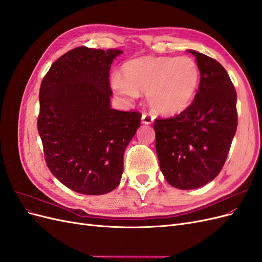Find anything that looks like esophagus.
<instances>
[{"instance_id": "esophagus-1", "label": "esophagus", "mask_w": 262, "mask_h": 262, "mask_svg": "<svg viewBox=\"0 0 262 262\" xmlns=\"http://www.w3.org/2000/svg\"><path fill=\"white\" fill-rule=\"evenodd\" d=\"M154 121V116L152 114H143L142 115V123L150 124Z\"/></svg>"}]
</instances>
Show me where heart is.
<instances>
[{
	"label": "heart",
	"mask_w": 262,
	"mask_h": 262,
	"mask_svg": "<svg viewBox=\"0 0 262 262\" xmlns=\"http://www.w3.org/2000/svg\"><path fill=\"white\" fill-rule=\"evenodd\" d=\"M200 85V70L188 57H143L125 62L112 87L120 95L146 93L148 105L164 116H177L192 104Z\"/></svg>",
	"instance_id": "1"
}]
</instances>
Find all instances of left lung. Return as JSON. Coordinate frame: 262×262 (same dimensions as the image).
<instances>
[{
  "instance_id": "left-lung-1",
  "label": "left lung",
  "mask_w": 262,
  "mask_h": 262,
  "mask_svg": "<svg viewBox=\"0 0 262 262\" xmlns=\"http://www.w3.org/2000/svg\"><path fill=\"white\" fill-rule=\"evenodd\" d=\"M200 70V85L186 112L155 119V147L169 185L200 188L224 166L237 129V95L226 70L208 55L188 50Z\"/></svg>"
}]
</instances>
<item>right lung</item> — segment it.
I'll list each match as a JSON object with an SVG mask.
<instances>
[{"label": "right lung", "instance_id": "add662e5", "mask_svg": "<svg viewBox=\"0 0 262 262\" xmlns=\"http://www.w3.org/2000/svg\"><path fill=\"white\" fill-rule=\"evenodd\" d=\"M117 49L78 47L43 77L38 132L52 175L75 192L105 194L118 187L123 154L141 124L138 112L110 108L112 63Z\"/></svg>", "mask_w": 262, "mask_h": 262}]
</instances>
